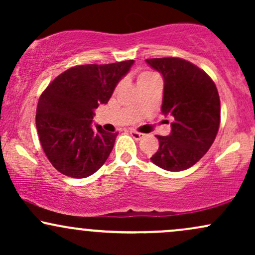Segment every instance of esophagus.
Instances as JSON below:
<instances>
[{
	"label": "esophagus",
	"instance_id": "1",
	"mask_svg": "<svg viewBox=\"0 0 255 255\" xmlns=\"http://www.w3.org/2000/svg\"><path fill=\"white\" fill-rule=\"evenodd\" d=\"M130 135L133 136L135 140H140L142 137V135H144V134L139 133V131H136V130H130Z\"/></svg>",
	"mask_w": 255,
	"mask_h": 255
}]
</instances>
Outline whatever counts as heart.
<instances>
[{"instance_id":"heart-1","label":"heart","mask_w":255,"mask_h":255,"mask_svg":"<svg viewBox=\"0 0 255 255\" xmlns=\"http://www.w3.org/2000/svg\"><path fill=\"white\" fill-rule=\"evenodd\" d=\"M154 77H157V75L154 74V73H152V72H142V73H140V74H139V78H137V83H139V81L146 80V79L154 78Z\"/></svg>"}]
</instances>
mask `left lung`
Listing matches in <instances>:
<instances>
[{"instance_id":"left-lung-1","label":"left lung","mask_w":255,"mask_h":255,"mask_svg":"<svg viewBox=\"0 0 255 255\" xmlns=\"http://www.w3.org/2000/svg\"><path fill=\"white\" fill-rule=\"evenodd\" d=\"M146 63L163 75L162 113L172 119L170 134L156 135L159 147L151 160L164 170H186L203 158L218 133L217 87L203 69L182 58H148Z\"/></svg>"}]
</instances>
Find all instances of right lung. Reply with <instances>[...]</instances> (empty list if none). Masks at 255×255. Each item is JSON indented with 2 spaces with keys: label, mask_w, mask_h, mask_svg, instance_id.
<instances>
[{
  "label": "right lung",
  "mask_w": 255,
  "mask_h": 255,
  "mask_svg": "<svg viewBox=\"0 0 255 255\" xmlns=\"http://www.w3.org/2000/svg\"><path fill=\"white\" fill-rule=\"evenodd\" d=\"M133 63L72 67L42 93L36 115L38 136L44 153L61 174L87 177L108 159L118 133H108L98 125L92 127L95 109L108 103Z\"/></svg>",
  "instance_id": "add662e5"
}]
</instances>
